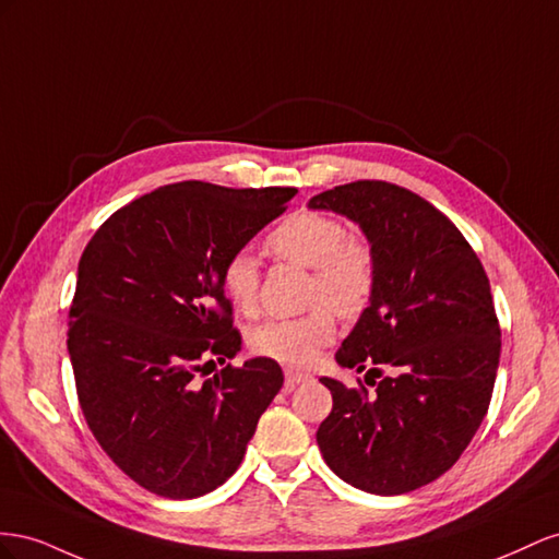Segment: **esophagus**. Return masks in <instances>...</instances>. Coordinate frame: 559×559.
Returning a JSON list of instances; mask_svg holds the SVG:
<instances>
[{"instance_id":"1","label":"esophagus","mask_w":559,"mask_h":559,"mask_svg":"<svg viewBox=\"0 0 559 559\" xmlns=\"http://www.w3.org/2000/svg\"><path fill=\"white\" fill-rule=\"evenodd\" d=\"M311 379V374H307V372H299V370H285V386L288 389H295L297 384H305V381H309Z\"/></svg>"}]
</instances>
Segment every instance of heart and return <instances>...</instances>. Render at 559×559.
I'll return each instance as SVG.
<instances>
[{"label": "heart", "mask_w": 559, "mask_h": 559, "mask_svg": "<svg viewBox=\"0 0 559 559\" xmlns=\"http://www.w3.org/2000/svg\"><path fill=\"white\" fill-rule=\"evenodd\" d=\"M274 258L311 269L307 301L313 309L297 318H276L250 330V348L285 365H309L337 334V311L358 316L370 305L377 264L370 243L350 236L344 222L316 211L285 217L266 236ZM231 305L252 316L260 309V269L248 252H234L219 271Z\"/></svg>", "instance_id": "b5f03b06"}]
</instances>
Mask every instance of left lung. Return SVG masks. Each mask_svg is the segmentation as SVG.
Here are the masks:
<instances>
[{
	"label": "left lung",
	"instance_id": "obj_1",
	"mask_svg": "<svg viewBox=\"0 0 559 559\" xmlns=\"http://www.w3.org/2000/svg\"><path fill=\"white\" fill-rule=\"evenodd\" d=\"M360 225L374 252L370 307L334 354L368 391L323 377L332 412L318 448L344 483L395 497L450 471L480 428L501 328L489 278L448 215L414 191L358 180L309 201Z\"/></svg>",
	"mask_w": 559,
	"mask_h": 559
}]
</instances>
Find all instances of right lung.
Listing matches in <instances>:
<instances>
[{"label": "right lung", "mask_w": 559, "mask_h": 559, "mask_svg": "<svg viewBox=\"0 0 559 559\" xmlns=\"http://www.w3.org/2000/svg\"><path fill=\"white\" fill-rule=\"evenodd\" d=\"M295 194L158 187L109 215L79 260L68 330L79 405L105 454L158 497L227 483L283 386L276 360L227 362L241 332L219 271ZM215 361L226 368L209 378Z\"/></svg>", "instance_id": "1"}]
</instances>
